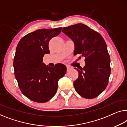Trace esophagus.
Wrapping results in <instances>:
<instances>
[{
    "label": "esophagus",
    "mask_w": 127,
    "mask_h": 127,
    "mask_svg": "<svg viewBox=\"0 0 127 127\" xmlns=\"http://www.w3.org/2000/svg\"><path fill=\"white\" fill-rule=\"evenodd\" d=\"M71 69V68L69 66H68V65L67 66V72H68Z\"/></svg>",
    "instance_id": "34e87169"
}]
</instances>
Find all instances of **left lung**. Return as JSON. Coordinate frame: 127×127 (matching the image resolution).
<instances>
[{"instance_id": "8db88e82", "label": "left lung", "mask_w": 127, "mask_h": 127, "mask_svg": "<svg viewBox=\"0 0 127 127\" xmlns=\"http://www.w3.org/2000/svg\"><path fill=\"white\" fill-rule=\"evenodd\" d=\"M62 31L74 42V55L81 54L85 57L84 68H75L79 73L73 82L75 90L86 99L95 98L107 87L111 73L110 57L104 39L82 23L64 27Z\"/></svg>"}]
</instances>
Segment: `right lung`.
Here are the masks:
<instances>
[{
    "label": "right lung",
    "mask_w": 127,
    "mask_h": 127,
    "mask_svg": "<svg viewBox=\"0 0 127 127\" xmlns=\"http://www.w3.org/2000/svg\"><path fill=\"white\" fill-rule=\"evenodd\" d=\"M62 29L37 30L23 37L17 45L13 63L15 78L22 94L32 101L50 100L57 91L58 80L65 74L63 64L49 67L43 63L44 55L50 53L49 41Z\"/></svg>",
    "instance_id": "right-lung-1"
}]
</instances>
